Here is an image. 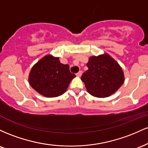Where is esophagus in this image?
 <instances>
[{"mask_svg": "<svg viewBox=\"0 0 148 148\" xmlns=\"http://www.w3.org/2000/svg\"><path fill=\"white\" fill-rule=\"evenodd\" d=\"M82 74H83V72H82V71H79V72H78L77 74H76V76H79V77H80V76H81V75H82Z\"/></svg>", "mask_w": 148, "mask_h": 148, "instance_id": "34e87169", "label": "esophagus"}]
</instances>
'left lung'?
<instances>
[{
	"instance_id": "obj_1",
	"label": "left lung",
	"mask_w": 148,
	"mask_h": 148,
	"mask_svg": "<svg viewBox=\"0 0 148 148\" xmlns=\"http://www.w3.org/2000/svg\"><path fill=\"white\" fill-rule=\"evenodd\" d=\"M87 67L88 69L83 74L81 80L92 96L106 97L123 84V69L107 54L90 57Z\"/></svg>"
}]
</instances>
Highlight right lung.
Instances as JSON below:
<instances>
[{
	"mask_svg": "<svg viewBox=\"0 0 148 148\" xmlns=\"http://www.w3.org/2000/svg\"><path fill=\"white\" fill-rule=\"evenodd\" d=\"M75 76L69 71L68 64L60 63L58 58L47 56L33 66L29 83L40 95L54 97L63 94Z\"/></svg>",
	"mask_w": 148,
	"mask_h": 148,
	"instance_id": "obj_1",
	"label": "right lung"
}]
</instances>
